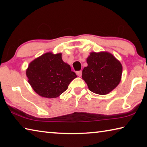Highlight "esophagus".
Returning a JSON list of instances; mask_svg holds the SVG:
<instances>
[{
	"label": "esophagus",
	"instance_id": "esophagus-1",
	"mask_svg": "<svg viewBox=\"0 0 147 147\" xmlns=\"http://www.w3.org/2000/svg\"><path fill=\"white\" fill-rule=\"evenodd\" d=\"M82 71H77L76 72V74L78 76H82Z\"/></svg>",
	"mask_w": 147,
	"mask_h": 147
}]
</instances>
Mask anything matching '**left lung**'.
<instances>
[{
	"label": "left lung",
	"instance_id": "1",
	"mask_svg": "<svg viewBox=\"0 0 147 147\" xmlns=\"http://www.w3.org/2000/svg\"><path fill=\"white\" fill-rule=\"evenodd\" d=\"M88 65L82 71V78L91 91L106 94L115 89L121 81L122 65L108 53H91L88 59Z\"/></svg>",
	"mask_w": 147,
	"mask_h": 147
}]
</instances>
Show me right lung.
I'll use <instances>...</instances> for the list:
<instances>
[{"label":"right lung","instance_id":"obj_1","mask_svg":"<svg viewBox=\"0 0 147 147\" xmlns=\"http://www.w3.org/2000/svg\"><path fill=\"white\" fill-rule=\"evenodd\" d=\"M28 82L39 95L58 97L76 78L71 67L62 60L61 54L48 53L35 59L26 70Z\"/></svg>","mask_w":147,"mask_h":147}]
</instances>
